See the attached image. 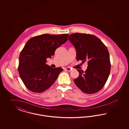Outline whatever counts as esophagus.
I'll list each match as a JSON object with an SVG mask.
<instances>
[{
  "label": "esophagus",
  "instance_id": "obj_1",
  "mask_svg": "<svg viewBox=\"0 0 129 129\" xmlns=\"http://www.w3.org/2000/svg\"><path fill=\"white\" fill-rule=\"evenodd\" d=\"M65 70H66V71H69V72H71V71H72V69L71 68L69 67L65 68Z\"/></svg>",
  "mask_w": 129,
  "mask_h": 129
}]
</instances>
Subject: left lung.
Listing matches in <instances>:
<instances>
[{"label":"left lung","instance_id":"obj_1","mask_svg":"<svg viewBox=\"0 0 129 129\" xmlns=\"http://www.w3.org/2000/svg\"><path fill=\"white\" fill-rule=\"evenodd\" d=\"M69 40L76 51V60L87 62L85 72L77 70L79 76L74 80L75 85L87 94L98 92L104 86L110 72L108 50L98 38L90 34L75 33Z\"/></svg>","mask_w":129,"mask_h":129}]
</instances>
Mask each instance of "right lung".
Segmentation results:
<instances>
[{
  "instance_id": "1",
  "label": "right lung",
  "mask_w": 129,
  "mask_h": 129,
  "mask_svg": "<svg viewBox=\"0 0 129 129\" xmlns=\"http://www.w3.org/2000/svg\"><path fill=\"white\" fill-rule=\"evenodd\" d=\"M68 36L44 34L31 38L25 43L19 55L18 72L29 90L42 93L54 83L63 69L51 67L46 64V59L67 41Z\"/></svg>"
}]
</instances>
